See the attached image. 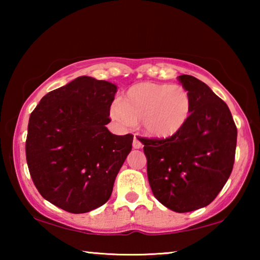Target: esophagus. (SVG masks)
I'll return each instance as SVG.
<instances>
[{"instance_id": "esophagus-1", "label": "esophagus", "mask_w": 260, "mask_h": 260, "mask_svg": "<svg viewBox=\"0 0 260 260\" xmlns=\"http://www.w3.org/2000/svg\"><path fill=\"white\" fill-rule=\"evenodd\" d=\"M133 148H134V149L142 148V143H141L139 136H134V140H133Z\"/></svg>"}]
</instances>
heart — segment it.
<instances>
[{
  "instance_id": "heart-1",
  "label": "heart",
  "mask_w": 260,
  "mask_h": 260,
  "mask_svg": "<svg viewBox=\"0 0 260 260\" xmlns=\"http://www.w3.org/2000/svg\"><path fill=\"white\" fill-rule=\"evenodd\" d=\"M191 111L192 98L183 86L141 82L129 87L121 101H114L110 116L126 126L140 121L149 138L166 140L183 129Z\"/></svg>"
}]
</instances>
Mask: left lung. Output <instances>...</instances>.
<instances>
[{
    "label": "left lung",
    "mask_w": 260,
    "mask_h": 260,
    "mask_svg": "<svg viewBox=\"0 0 260 260\" xmlns=\"http://www.w3.org/2000/svg\"><path fill=\"white\" fill-rule=\"evenodd\" d=\"M192 98V111L178 135L142 139L153 196L174 212L209 205L225 186L235 159L237 129L227 104L199 79L178 77Z\"/></svg>",
    "instance_id": "1"
}]
</instances>
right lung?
Returning a JSON list of instances; mask_svg holds the SVG:
<instances>
[{
  "mask_svg": "<svg viewBox=\"0 0 260 260\" xmlns=\"http://www.w3.org/2000/svg\"><path fill=\"white\" fill-rule=\"evenodd\" d=\"M114 83L79 77L45 95L29 116L26 160L43 199L71 213L107 203L133 135L109 124Z\"/></svg>",
  "mask_w": 260,
  "mask_h": 260,
  "instance_id": "add662e5",
  "label": "right lung"
}]
</instances>
